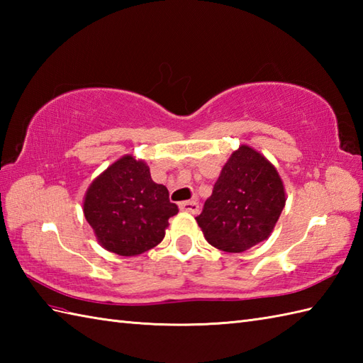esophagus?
<instances>
[{"label":"esophagus","mask_w":363,"mask_h":363,"mask_svg":"<svg viewBox=\"0 0 363 363\" xmlns=\"http://www.w3.org/2000/svg\"><path fill=\"white\" fill-rule=\"evenodd\" d=\"M179 207H181V211L194 213V215L198 213V211H199V204H198V201H195V199H191V201H184L179 204Z\"/></svg>","instance_id":"esophagus-1"}]
</instances>
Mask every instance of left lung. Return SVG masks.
I'll return each instance as SVG.
<instances>
[{
    "mask_svg": "<svg viewBox=\"0 0 363 363\" xmlns=\"http://www.w3.org/2000/svg\"><path fill=\"white\" fill-rule=\"evenodd\" d=\"M284 206V186L276 168L243 145L223 167L196 221L215 248L243 252L267 240Z\"/></svg>",
    "mask_w": 363,
    "mask_h": 363,
    "instance_id": "left-lung-1",
    "label": "left lung"
}]
</instances>
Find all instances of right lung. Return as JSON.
Segmentation results:
<instances>
[{
  "label": "right lung",
  "instance_id": "obj_1",
  "mask_svg": "<svg viewBox=\"0 0 363 363\" xmlns=\"http://www.w3.org/2000/svg\"><path fill=\"white\" fill-rule=\"evenodd\" d=\"M179 212L148 165L133 156L98 176L84 199V215L98 242L118 256H137L162 242L168 218Z\"/></svg>",
  "mask_w": 363,
  "mask_h": 363
}]
</instances>
